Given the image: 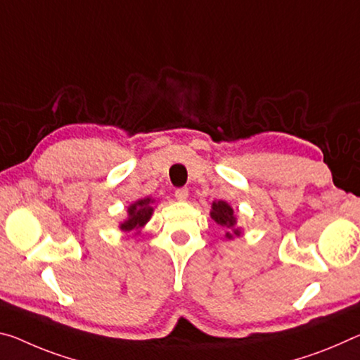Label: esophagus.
Returning <instances> with one entry per match:
<instances>
[{
  "instance_id": "34e87169",
  "label": "esophagus",
  "mask_w": 360,
  "mask_h": 360,
  "mask_svg": "<svg viewBox=\"0 0 360 360\" xmlns=\"http://www.w3.org/2000/svg\"><path fill=\"white\" fill-rule=\"evenodd\" d=\"M174 197H176V200L184 202L186 198L189 197V189H187V187H179V189L174 191Z\"/></svg>"
}]
</instances>
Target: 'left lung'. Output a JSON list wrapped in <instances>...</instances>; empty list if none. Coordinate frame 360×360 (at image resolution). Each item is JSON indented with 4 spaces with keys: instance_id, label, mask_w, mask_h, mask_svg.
<instances>
[{
    "instance_id": "obj_1",
    "label": "left lung",
    "mask_w": 360,
    "mask_h": 360,
    "mask_svg": "<svg viewBox=\"0 0 360 360\" xmlns=\"http://www.w3.org/2000/svg\"><path fill=\"white\" fill-rule=\"evenodd\" d=\"M210 214H211V218L214 219L216 224H219L222 227H227V229H231V227L236 226V218H233V210L226 202L221 200V202L213 203ZM233 236H240V231L233 229ZM226 237L231 238L232 233L227 232Z\"/></svg>"
}]
</instances>
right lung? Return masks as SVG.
Returning <instances> with one entry per match:
<instances>
[{
    "label": "right lung",
    "instance_id": "obj_1",
    "mask_svg": "<svg viewBox=\"0 0 360 360\" xmlns=\"http://www.w3.org/2000/svg\"><path fill=\"white\" fill-rule=\"evenodd\" d=\"M152 198H144V200H138L136 203L131 205L128 208V213H129V218L123 222L122 226V231L124 232H129L133 229H139L146 224L147 221L150 219L152 216Z\"/></svg>",
    "mask_w": 360,
    "mask_h": 360
}]
</instances>
